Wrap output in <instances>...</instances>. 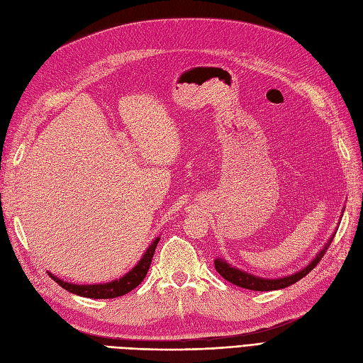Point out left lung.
<instances>
[{
  "label": "left lung",
  "instance_id": "8db88e82",
  "mask_svg": "<svg viewBox=\"0 0 363 363\" xmlns=\"http://www.w3.org/2000/svg\"><path fill=\"white\" fill-rule=\"evenodd\" d=\"M335 234L336 233H333V235L328 240V243L324 245V247L317 254V257L312 259L306 267L296 272L294 274H289V277H284V278H277V279L261 278V277H257V274H251V273L237 269L235 266H231L230 262H227L225 259H220V258L215 259V267H216V272L220 274L223 279H227L228 282H231V284H234L237 286H242V289L252 290V291L281 290V289H285V286H290V285L296 284L297 281H301L302 278H305L306 274L318 264L321 257L326 254L328 247L330 246Z\"/></svg>",
  "mask_w": 363,
  "mask_h": 363
}]
</instances>
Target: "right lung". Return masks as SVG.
Returning a JSON list of instances; mask_svg holds the SVG:
<instances>
[{"instance_id": "right-lung-1", "label": "right lung", "mask_w": 363, "mask_h": 363, "mask_svg": "<svg viewBox=\"0 0 363 363\" xmlns=\"http://www.w3.org/2000/svg\"><path fill=\"white\" fill-rule=\"evenodd\" d=\"M159 239L160 237H156V240H153V243L147 247V251L143 255V258L140 259L138 264H136L130 272L124 274V277H121L120 279H116V281H111L106 284H94V285H78V284H70V282L61 281L60 278L54 277V274L49 272H48V274L65 290H67L73 294L82 296V297L114 298V297H118L123 294H128L129 291L136 289V286H138L144 281L145 274L150 269V264H152V258L155 255Z\"/></svg>"}]
</instances>
